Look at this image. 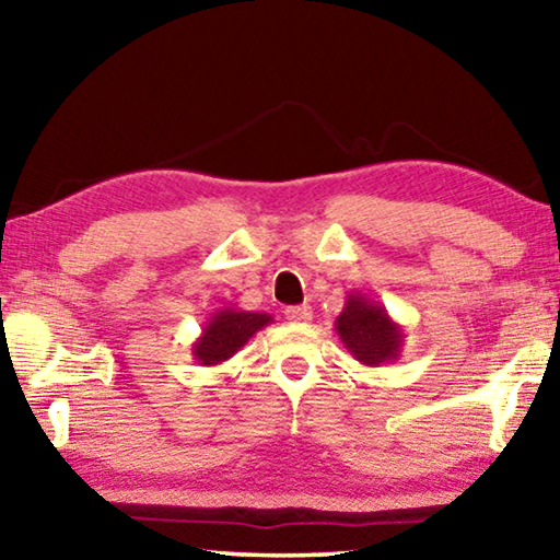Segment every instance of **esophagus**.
<instances>
[{
	"instance_id": "34e87169",
	"label": "esophagus",
	"mask_w": 560,
	"mask_h": 560,
	"mask_svg": "<svg viewBox=\"0 0 560 560\" xmlns=\"http://www.w3.org/2000/svg\"><path fill=\"white\" fill-rule=\"evenodd\" d=\"M283 314H287V318L293 320V324H308V320L314 318V311H311L306 303H303V306H289Z\"/></svg>"
}]
</instances>
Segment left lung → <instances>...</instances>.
Here are the masks:
<instances>
[{
    "instance_id": "8db88e82",
    "label": "left lung",
    "mask_w": 560,
    "mask_h": 560,
    "mask_svg": "<svg viewBox=\"0 0 560 560\" xmlns=\"http://www.w3.org/2000/svg\"><path fill=\"white\" fill-rule=\"evenodd\" d=\"M336 334L348 353L368 368L395 363L402 353V326L395 324L385 306L358 291L346 296V306L336 318Z\"/></svg>"
}]
</instances>
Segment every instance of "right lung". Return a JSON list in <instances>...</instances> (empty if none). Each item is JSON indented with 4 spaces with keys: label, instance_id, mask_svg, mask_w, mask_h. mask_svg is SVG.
I'll return each mask as SVG.
<instances>
[{
    "label": "right lung",
    "instance_id": "1",
    "mask_svg": "<svg viewBox=\"0 0 560 560\" xmlns=\"http://www.w3.org/2000/svg\"><path fill=\"white\" fill-rule=\"evenodd\" d=\"M269 324H273L269 314L224 306L214 311L212 318L205 324L200 338L192 343V355L200 365H220L224 360H230L236 350H242L246 340Z\"/></svg>",
    "mask_w": 560,
    "mask_h": 560
}]
</instances>
